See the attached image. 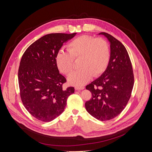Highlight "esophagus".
Masks as SVG:
<instances>
[{
  "mask_svg": "<svg viewBox=\"0 0 152 152\" xmlns=\"http://www.w3.org/2000/svg\"><path fill=\"white\" fill-rule=\"evenodd\" d=\"M75 88L76 90H83L84 87L83 86H75Z\"/></svg>",
  "mask_w": 152,
  "mask_h": 152,
  "instance_id": "34e87169",
  "label": "esophagus"
}]
</instances>
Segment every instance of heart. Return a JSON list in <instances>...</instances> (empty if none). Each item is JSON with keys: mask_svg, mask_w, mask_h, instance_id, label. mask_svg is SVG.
<instances>
[{"mask_svg": "<svg viewBox=\"0 0 152 152\" xmlns=\"http://www.w3.org/2000/svg\"><path fill=\"white\" fill-rule=\"evenodd\" d=\"M67 51L59 50L55 61L61 73L68 75L74 68L73 59L81 58L79 69L68 76V81L75 86L83 85L92 76L97 77L107 69L110 60V49L108 43L103 38L87 35L81 36L73 40L67 46Z\"/></svg>", "mask_w": 152, "mask_h": 152, "instance_id": "heart-1", "label": "heart"}]
</instances>
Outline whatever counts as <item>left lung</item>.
<instances>
[{
    "label": "left lung",
    "instance_id": "obj_1",
    "mask_svg": "<svg viewBox=\"0 0 152 152\" xmlns=\"http://www.w3.org/2000/svg\"><path fill=\"white\" fill-rule=\"evenodd\" d=\"M110 44V60L103 74L89 85L86 89L92 98L85 103L91 115L100 121L113 119L126 107L134 86V74L129 56L123 44L113 36L100 33Z\"/></svg>",
    "mask_w": 152,
    "mask_h": 152
}]
</instances>
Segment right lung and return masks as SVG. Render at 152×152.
I'll use <instances>...</instances> for the list:
<instances>
[{
  "label": "right lung",
  "instance_id": "add662e5",
  "mask_svg": "<svg viewBox=\"0 0 152 152\" xmlns=\"http://www.w3.org/2000/svg\"><path fill=\"white\" fill-rule=\"evenodd\" d=\"M73 34L52 33L33 42L23 53L18 69V83L23 105L39 120L49 122L63 112L73 87L64 89L65 77L59 73L55 57Z\"/></svg>",
  "mask_w": 152,
  "mask_h": 152
}]
</instances>
